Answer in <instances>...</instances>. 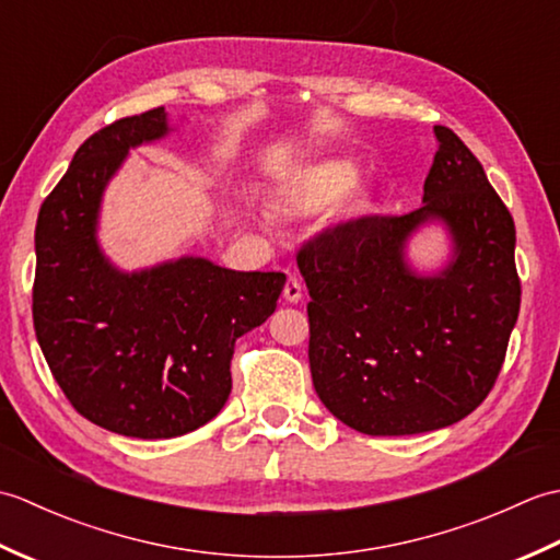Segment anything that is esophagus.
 <instances>
[{"label": "esophagus", "mask_w": 560, "mask_h": 560, "mask_svg": "<svg viewBox=\"0 0 560 560\" xmlns=\"http://www.w3.org/2000/svg\"><path fill=\"white\" fill-rule=\"evenodd\" d=\"M283 299H287L289 303H299L303 299V287L295 277L287 279V287H283Z\"/></svg>", "instance_id": "esophagus-1"}]
</instances>
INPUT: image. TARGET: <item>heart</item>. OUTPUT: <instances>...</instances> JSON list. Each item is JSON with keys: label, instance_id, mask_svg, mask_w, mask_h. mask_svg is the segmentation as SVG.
<instances>
[{"label": "heart", "instance_id": "1", "mask_svg": "<svg viewBox=\"0 0 560 560\" xmlns=\"http://www.w3.org/2000/svg\"><path fill=\"white\" fill-rule=\"evenodd\" d=\"M355 177V168L347 161H327L307 171L281 192L279 205L289 213H311L341 195Z\"/></svg>", "mask_w": 560, "mask_h": 560}]
</instances>
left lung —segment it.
<instances>
[{
  "label": "left lung",
  "mask_w": 560,
  "mask_h": 560,
  "mask_svg": "<svg viewBox=\"0 0 560 560\" xmlns=\"http://www.w3.org/2000/svg\"><path fill=\"white\" fill-rule=\"evenodd\" d=\"M423 205L361 217L299 249L311 291L307 359L317 397L365 435H413L462 421L489 397L520 313L515 221L477 156L447 127ZM447 225L456 257L435 278L402 261L421 222Z\"/></svg>",
  "instance_id": "8db88e82"
}]
</instances>
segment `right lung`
I'll return each instance as SVG.
<instances>
[{
	"mask_svg": "<svg viewBox=\"0 0 560 560\" xmlns=\"http://www.w3.org/2000/svg\"><path fill=\"white\" fill-rule=\"evenodd\" d=\"M168 135L153 108L91 135L45 197L35 225L33 327L83 419L127 438L197 431L231 395L235 339L277 311L287 273L180 257L122 273L103 257V189L127 151Z\"/></svg>",
	"mask_w": 560,
	"mask_h": 560,
	"instance_id": "1",
	"label": "right lung"
}]
</instances>
